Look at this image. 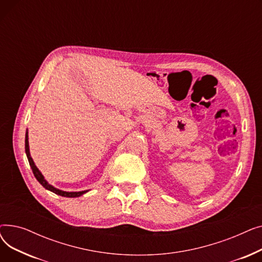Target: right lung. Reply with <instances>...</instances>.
Masks as SVG:
<instances>
[{"instance_id":"1","label":"right lung","mask_w":262,"mask_h":262,"mask_svg":"<svg viewBox=\"0 0 262 262\" xmlns=\"http://www.w3.org/2000/svg\"><path fill=\"white\" fill-rule=\"evenodd\" d=\"M25 153H26L27 159H29L30 166H31V168H32V170H33V173H34V175H35V177H36V180H37L41 185H42L46 189H48V190L54 192V193H56V194H58V195H60V196H64V198H77V196H80V195H82V194L86 193V192H87V191H79V192H66V191H61V190H59V189L54 188L53 186H51V185L45 180L43 175L40 173V171H39L38 168L35 166V163H34L33 159H32V157H31L30 148H29V136H27V132H26V134H25Z\"/></svg>"}]
</instances>
